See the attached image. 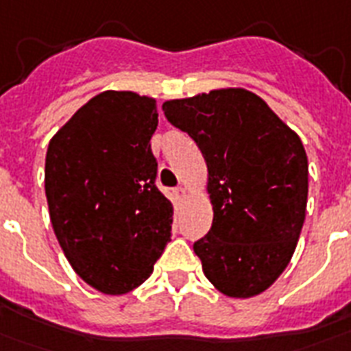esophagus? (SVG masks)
Masks as SVG:
<instances>
[{"mask_svg": "<svg viewBox=\"0 0 351 351\" xmlns=\"http://www.w3.org/2000/svg\"><path fill=\"white\" fill-rule=\"evenodd\" d=\"M173 193H175V197H176V199H178V200H184V199H186V197H187V191H186V187H176V189H175V191H173Z\"/></svg>", "mask_w": 351, "mask_h": 351, "instance_id": "34e87169", "label": "esophagus"}]
</instances>
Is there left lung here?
<instances>
[{
    "label": "left lung",
    "instance_id": "left-lung-1",
    "mask_svg": "<svg viewBox=\"0 0 351 351\" xmlns=\"http://www.w3.org/2000/svg\"><path fill=\"white\" fill-rule=\"evenodd\" d=\"M208 165L210 232L193 245L213 287L232 298L263 293L285 271L306 221L307 154L298 134L243 88L162 104Z\"/></svg>",
    "mask_w": 351,
    "mask_h": 351
}]
</instances>
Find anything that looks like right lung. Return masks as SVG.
<instances>
[{
  "mask_svg": "<svg viewBox=\"0 0 351 351\" xmlns=\"http://www.w3.org/2000/svg\"><path fill=\"white\" fill-rule=\"evenodd\" d=\"M156 101L134 92L92 97L49 141L45 197L69 265L104 294L151 276L171 241L173 204L156 187Z\"/></svg>",
  "mask_w": 351,
  "mask_h": 351,
  "instance_id": "obj_1",
  "label": "right lung"
}]
</instances>
